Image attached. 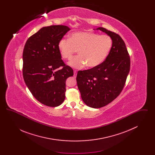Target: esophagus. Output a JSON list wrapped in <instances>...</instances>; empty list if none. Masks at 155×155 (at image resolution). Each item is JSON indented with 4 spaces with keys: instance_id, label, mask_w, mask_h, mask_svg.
Listing matches in <instances>:
<instances>
[{
    "instance_id": "esophagus-1",
    "label": "esophagus",
    "mask_w": 155,
    "mask_h": 155,
    "mask_svg": "<svg viewBox=\"0 0 155 155\" xmlns=\"http://www.w3.org/2000/svg\"><path fill=\"white\" fill-rule=\"evenodd\" d=\"M77 71L76 70H74V77H76L77 76Z\"/></svg>"
}]
</instances>
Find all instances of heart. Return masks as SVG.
<instances>
[{
    "instance_id": "heart-1",
    "label": "heart",
    "mask_w": 155,
    "mask_h": 155,
    "mask_svg": "<svg viewBox=\"0 0 155 155\" xmlns=\"http://www.w3.org/2000/svg\"><path fill=\"white\" fill-rule=\"evenodd\" d=\"M58 49L62 59L70 60L78 51L68 64L73 68H81L87 66L95 68L101 65L110 53L113 41L107 35H101L93 32L78 31L71 34L69 39L59 41Z\"/></svg>"
}]
</instances>
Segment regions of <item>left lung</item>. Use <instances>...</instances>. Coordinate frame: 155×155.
<instances>
[{
	"label": "left lung",
	"mask_w": 155,
	"mask_h": 155,
	"mask_svg": "<svg viewBox=\"0 0 155 155\" xmlns=\"http://www.w3.org/2000/svg\"><path fill=\"white\" fill-rule=\"evenodd\" d=\"M97 30L111 38L110 53L101 65L78 71L77 75L81 98L88 106L93 108L105 106L120 94L130 70V58L121 37L103 27Z\"/></svg>",
	"instance_id": "1"
}]
</instances>
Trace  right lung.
Masks as SVG:
<instances>
[{
  "instance_id": "right-lung-1",
  "label": "right lung",
  "mask_w": 155,
  "mask_h": 155,
  "mask_svg": "<svg viewBox=\"0 0 155 155\" xmlns=\"http://www.w3.org/2000/svg\"><path fill=\"white\" fill-rule=\"evenodd\" d=\"M70 30L66 25L45 27L28 39L22 53V75L26 85L39 102L49 107L65 99L66 81L73 70L61 59L59 41ZM60 66L61 69H58Z\"/></svg>"
}]
</instances>
